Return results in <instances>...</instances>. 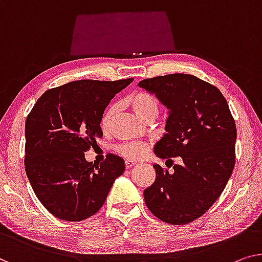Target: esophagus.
I'll list each match as a JSON object with an SVG mask.
<instances>
[{
    "label": "esophagus",
    "mask_w": 262,
    "mask_h": 262,
    "mask_svg": "<svg viewBox=\"0 0 262 262\" xmlns=\"http://www.w3.org/2000/svg\"><path fill=\"white\" fill-rule=\"evenodd\" d=\"M124 165H126L127 169H129V168H132L133 166L136 165V162L133 161V160H126V161H124Z\"/></svg>",
    "instance_id": "obj_1"
}]
</instances>
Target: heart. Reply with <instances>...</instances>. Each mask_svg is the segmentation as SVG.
Wrapping results in <instances>:
<instances>
[{
	"mask_svg": "<svg viewBox=\"0 0 262 262\" xmlns=\"http://www.w3.org/2000/svg\"><path fill=\"white\" fill-rule=\"evenodd\" d=\"M128 104L130 108L135 112L139 119L142 121L148 118L149 115H158L159 113V101L154 95L149 93L140 92L135 93L128 97L127 100ZM115 114V107H109L108 111L104 113L102 118V124L103 128H107L111 123L113 116ZM116 151L121 154L124 158L128 159H139L142 156L146 151V147L142 143L138 142H129V143H122L116 147Z\"/></svg>",
	"mask_w": 262,
	"mask_h": 262,
	"instance_id": "1",
	"label": "heart"
}]
</instances>
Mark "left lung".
<instances>
[{
  "instance_id": "8db88e82",
  "label": "left lung",
  "mask_w": 262,
  "mask_h": 262,
  "mask_svg": "<svg viewBox=\"0 0 262 262\" xmlns=\"http://www.w3.org/2000/svg\"><path fill=\"white\" fill-rule=\"evenodd\" d=\"M168 109L166 133L155 143L160 159H182L174 171L154 165L155 181L143 190L148 209L170 225L200 217L220 196L235 165L236 127L216 87L188 74L139 82Z\"/></svg>"
}]
</instances>
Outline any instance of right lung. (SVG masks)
<instances>
[{
    "label": "right lung",
    "mask_w": 262,
    "mask_h": 262,
    "mask_svg": "<svg viewBox=\"0 0 262 262\" xmlns=\"http://www.w3.org/2000/svg\"><path fill=\"white\" fill-rule=\"evenodd\" d=\"M133 79L80 80L45 92L26 120L25 167L42 205L64 221H82L99 212L124 161L109 154L88 162L84 153L103 135L104 109Z\"/></svg>",
    "instance_id": "1"
}]
</instances>
